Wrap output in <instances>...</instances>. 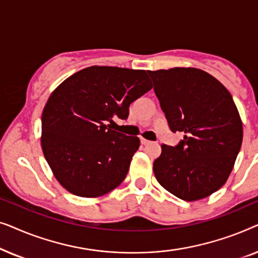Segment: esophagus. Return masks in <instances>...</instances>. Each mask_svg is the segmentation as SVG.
I'll return each mask as SVG.
<instances>
[{
	"mask_svg": "<svg viewBox=\"0 0 258 258\" xmlns=\"http://www.w3.org/2000/svg\"><path fill=\"white\" fill-rule=\"evenodd\" d=\"M141 143H142L143 146H148V144H150L151 142H150V141L146 140V139H141Z\"/></svg>",
	"mask_w": 258,
	"mask_h": 258,
	"instance_id": "1",
	"label": "esophagus"
}]
</instances>
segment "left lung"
<instances>
[{"mask_svg": "<svg viewBox=\"0 0 258 258\" xmlns=\"http://www.w3.org/2000/svg\"><path fill=\"white\" fill-rule=\"evenodd\" d=\"M148 74L169 128L184 134L175 147L162 144L155 177L183 201L208 197L227 182L242 146V121L231 94L201 69Z\"/></svg>", "mask_w": 258, "mask_h": 258, "instance_id": "8db88e82", "label": "left lung"}]
</instances>
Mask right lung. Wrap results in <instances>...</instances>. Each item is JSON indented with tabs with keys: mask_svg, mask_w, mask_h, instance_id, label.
<instances>
[{
	"mask_svg": "<svg viewBox=\"0 0 258 258\" xmlns=\"http://www.w3.org/2000/svg\"><path fill=\"white\" fill-rule=\"evenodd\" d=\"M151 88L146 70L94 66L52 91L42 114V150L68 191L97 197L121 184L140 140L111 125Z\"/></svg>",
	"mask_w": 258,
	"mask_h": 258,
	"instance_id": "right-lung-1",
	"label": "right lung"
}]
</instances>
